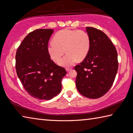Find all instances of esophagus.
I'll return each instance as SVG.
<instances>
[{
    "instance_id": "esophagus-1",
    "label": "esophagus",
    "mask_w": 133,
    "mask_h": 133,
    "mask_svg": "<svg viewBox=\"0 0 133 133\" xmlns=\"http://www.w3.org/2000/svg\"><path fill=\"white\" fill-rule=\"evenodd\" d=\"M71 70V68H66V70L67 71H70V70Z\"/></svg>"
}]
</instances>
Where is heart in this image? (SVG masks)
Here are the masks:
<instances>
[{
	"mask_svg": "<svg viewBox=\"0 0 133 133\" xmlns=\"http://www.w3.org/2000/svg\"><path fill=\"white\" fill-rule=\"evenodd\" d=\"M91 41L87 32L83 30L65 29L56 34L54 40L48 44L47 51L50 58L58 61L64 54L66 55L58 61L62 66L69 67L76 61H83L89 52Z\"/></svg>",
	"mask_w": 133,
	"mask_h": 133,
	"instance_id": "obj_1",
	"label": "heart"
}]
</instances>
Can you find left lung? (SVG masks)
Returning <instances> with one entry per match:
<instances>
[{"label": "left lung", "mask_w": 133, "mask_h": 133, "mask_svg": "<svg viewBox=\"0 0 133 133\" xmlns=\"http://www.w3.org/2000/svg\"><path fill=\"white\" fill-rule=\"evenodd\" d=\"M91 44L86 57L74 67L77 72L76 86L80 94L97 99L111 88L118 68V54L105 34L94 27H86Z\"/></svg>", "instance_id": "left-lung-1"}]
</instances>
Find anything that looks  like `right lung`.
<instances>
[{
  "label": "right lung",
  "instance_id": "add662e5",
  "mask_svg": "<svg viewBox=\"0 0 133 133\" xmlns=\"http://www.w3.org/2000/svg\"><path fill=\"white\" fill-rule=\"evenodd\" d=\"M54 30L37 29L30 32L16 53V70L26 91L39 100H50L61 91L64 68L50 59L47 46Z\"/></svg>",
  "mask_w": 133,
  "mask_h": 133
}]
</instances>
